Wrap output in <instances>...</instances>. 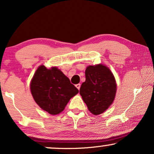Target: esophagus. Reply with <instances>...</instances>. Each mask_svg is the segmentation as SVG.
Wrapping results in <instances>:
<instances>
[{"mask_svg":"<svg viewBox=\"0 0 154 154\" xmlns=\"http://www.w3.org/2000/svg\"><path fill=\"white\" fill-rule=\"evenodd\" d=\"M80 86H81V85H80V84H77V85H75V87H77V88L78 89H80Z\"/></svg>","mask_w":154,"mask_h":154,"instance_id":"esophagus-1","label":"esophagus"}]
</instances>
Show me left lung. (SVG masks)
<instances>
[{"label": "left lung", "instance_id": "obj_1", "mask_svg": "<svg viewBox=\"0 0 154 154\" xmlns=\"http://www.w3.org/2000/svg\"><path fill=\"white\" fill-rule=\"evenodd\" d=\"M85 77L79 93L89 112L98 115L114 102L116 91L115 78L109 68L102 64L88 66Z\"/></svg>", "mask_w": 154, "mask_h": 154}]
</instances>
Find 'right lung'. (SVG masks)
Instances as JSON below:
<instances>
[{
  "instance_id": "right-lung-1",
  "label": "right lung",
  "mask_w": 154,
  "mask_h": 154,
  "mask_svg": "<svg viewBox=\"0 0 154 154\" xmlns=\"http://www.w3.org/2000/svg\"><path fill=\"white\" fill-rule=\"evenodd\" d=\"M30 91L38 106L52 115L63 112L69 100L79 92L57 67L47 69L44 65H40L34 74Z\"/></svg>"
}]
</instances>
